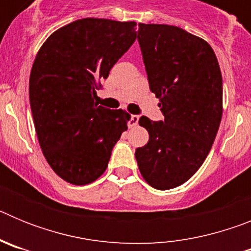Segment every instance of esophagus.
<instances>
[{"instance_id":"1","label":"esophagus","mask_w":251,"mask_h":251,"mask_svg":"<svg viewBox=\"0 0 251 251\" xmlns=\"http://www.w3.org/2000/svg\"><path fill=\"white\" fill-rule=\"evenodd\" d=\"M138 121H139V115H132L130 117V121H129V127H136L137 124H138Z\"/></svg>"}]
</instances>
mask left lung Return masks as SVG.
Instances as JSON below:
<instances>
[{"instance_id":"obj_1","label":"left lung","mask_w":251,"mask_h":251,"mask_svg":"<svg viewBox=\"0 0 251 251\" xmlns=\"http://www.w3.org/2000/svg\"><path fill=\"white\" fill-rule=\"evenodd\" d=\"M138 26L150 89L165 121L139 118L150 139L137 148L136 159L148 185L170 190L191 178L211 150L223 117V76L201 37L177 26Z\"/></svg>"}]
</instances>
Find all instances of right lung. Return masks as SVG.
I'll return each instance as SVG.
<instances>
[{
  "mask_svg": "<svg viewBox=\"0 0 251 251\" xmlns=\"http://www.w3.org/2000/svg\"><path fill=\"white\" fill-rule=\"evenodd\" d=\"M134 21L76 20L40 48L30 74V104L40 147L59 177L81 186L108 167L130 114L98 105L100 80L136 40Z\"/></svg>",
  "mask_w": 251,
  "mask_h": 251,
  "instance_id": "obj_1",
  "label": "right lung"
}]
</instances>
